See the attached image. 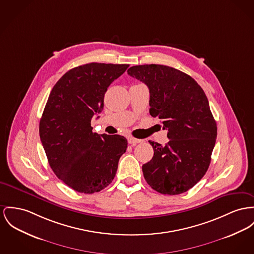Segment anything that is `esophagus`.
Returning a JSON list of instances; mask_svg holds the SVG:
<instances>
[{
	"label": "esophagus",
	"mask_w": 254,
	"mask_h": 254,
	"mask_svg": "<svg viewBox=\"0 0 254 254\" xmlns=\"http://www.w3.org/2000/svg\"><path fill=\"white\" fill-rule=\"evenodd\" d=\"M142 140L141 139H137V138H135V137H129L128 138V142L130 143V144H132V145H135L136 143H139V142H141Z\"/></svg>",
	"instance_id": "obj_1"
}]
</instances>
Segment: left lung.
I'll return each instance as SVG.
<instances>
[{"instance_id": "obj_1", "label": "left lung", "mask_w": 254, "mask_h": 254, "mask_svg": "<svg viewBox=\"0 0 254 254\" xmlns=\"http://www.w3.org/2000/svg\"><path fill=\"white\" fill-rule=\"evenodd\" d=\"M128 75L148 86L149 113L168 130L166 145L149 140L152 160L142 166L143 176L153 190L163 194H180L194 186L211 162L217 123L208 99L186 73L161 64L135 65Z\"/></svg>"}]
</instances>
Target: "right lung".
Returning a JSON list of instances; mask_svg holds the SVG:
<instances>
[{
    "label": "right lung",
    "instance_id": "1",
    "mask_svg": "<svg viewBox=\"0 0 254 254\" xmlns=\"http://www.w3.org/2000/svg\"><path fill=\"white\" fill-rule=\"evenodd\" d=\"M129 64L91 63L67 71L54 85L39 122L49 165L65 185L84 193L98 192L114 180L127 149L119 135L92 132L109 85Z\"/></svg>",
    "mask_w": 254,
    "mask_h": 254
}]
</instances>
